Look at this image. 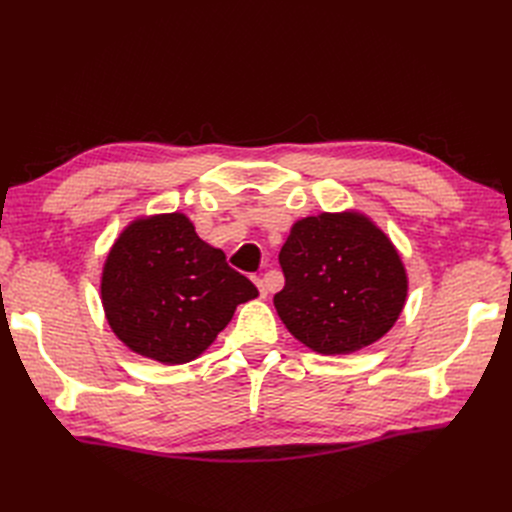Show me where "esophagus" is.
<instances>
[{
	"instance_id": "esophagus-1",
	"label": "esophagus",
	"mask_w": 512,
	"mask_h": 512,
	"mask_svg": "<svg viewBox=\"0 0 512 512\" xmlns=\"http://www.w3.org/2000/svg\"><path fill=\"white\" fill-rule=\"evenodd\" d=\"M254 284L258 286V292H260V297H267L269 294V284L262 280V277H254Z\"/></svg>"
}]
</instances>
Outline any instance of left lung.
<instances>
[{
  "mask_svg": "<svg viewBox=\"0 0 512 512\" xmlns=\"http://www.w3.org/2000/svg\"><path fill=\"white\" fill-rule=\"evenodd\" d=\"M286 277L273 305L286 329L320 354H350L389 333L408 294L395 245L361 213L299 220L280 252Z\"/></svg>",
  "mask_w": 512,
  "mask_h": 512,
  "instance_id": "obj_1",
  "label": "left lung"
}]
</instances>
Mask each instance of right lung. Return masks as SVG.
Here are the masks:
<instances>
[{"label": "right lung", "instance_id": "1", "mask_svg": "<svg viewBox=\"0 0 512 512\" xmlns=\"http://www.w3.org/2000/svg\"><path fill=\"white\" fill-rule=\"evenodd\" d=\"M100 290L113 333L136 354L166 365L194 361L237 305L258 297L183 213L153 215L123 230L106 256Z\"/></svg>", "mask_w": 512, "mask_h": 512}]
</instances>
